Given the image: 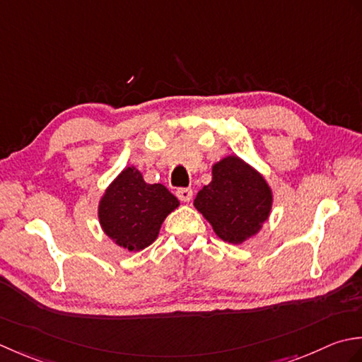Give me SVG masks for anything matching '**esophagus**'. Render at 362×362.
Returning <instances> with one entry per match:
<instances>
[{
    "label": "esophagus",
    "mask_w": 362,
    "mask_h": 362,
    "mask_svg": "<svg viewBox=\"0 0 362 362\" xmlns=\"http://www.w3.org/2000/svg\"><path fill=\"white\" fill-rule=\"evenodd\" d=\"M176 195H178L181 202L189 203L192 200V195H194V192H192V189H189V187H181V189L176 190Z\"/></svg>",
    "instance_id": "esophagus-1"
}]
</instances>
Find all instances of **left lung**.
<instances>
[{
    "mask_svg": "<svg viewBox=\"0 0 362 362\" xmlns=\"http://www.w3.org/2000/svg\"><path fill=\"white\" fill-rule=\"evenodd\" d=\"M272 203L274 195L264 176L233 154L212 165V181L194 200L214 233L235 245L259 233Z\"/></svg>",
    "mask_w": 362,
    "mask_h": 362,
    "instance_id": "obj_1",
    "label": "left lung"
}]
</instances>
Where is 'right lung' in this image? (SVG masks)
<instances>
[{"mask_svg": "<svg viewBox=\"0 0 362 362\" xmlns=\"http://www.w3.org/2000/svg\"><path fill=\"white\" fill-rule=\"evenodd\" d=\"M180 206L162 184H148L136 167H127L109 184L98 204L103 231L128 252H140L156 240L165 217Z\"/></svg>", "mask_w": 362, "mask_h": 362, "instance_id": "right-lung-1", "label": "right lung"}]
</instances>
